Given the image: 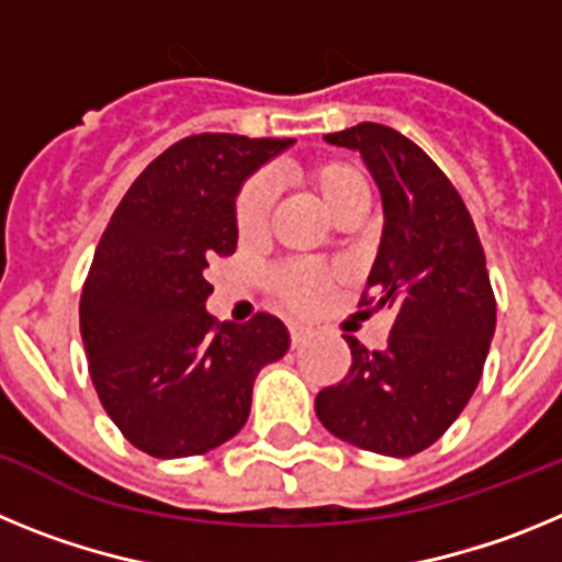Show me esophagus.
Here are the masks:
<instances>
[{"mask_svg":"<svg viewBox=\"0 0 562 562\" xmlns=\"http://www.w3.org/2000/svg\"><path fill=\"white\" fill-rule=\"evenodd\" d=\"M312 329L310 326H290V340H292V349H297V346H304L306 340H310Z\"/></svg>","mask_w":562,"mask_h":562,"instance_id":"esophagus-1","label":"esophagus"}]
</instances>
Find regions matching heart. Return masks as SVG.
<instances>
[{
    "label": "heart",
    "instance_id": "obj_1",
    "mask_svg": "<svg viewBox=\"0 0 562 562\" xmlns=\"http://www.w3.org/2000/svg\"><path fill=\"white\" fill-rule=\"evenodd\" d=\"M301 180L317 193L331 216H340L346 207L369 200V182L355 166L340 160H326L306 166ZM276 186L267 173H258L241 188L236 202V231L241 238H258L270 222ZM331 290V272L321 265H290L276 276V292L290 310L312 312L324 304Z\"/></svg>",
    "mask_w": 562,
    "mask_h": 562
}]
</instances>
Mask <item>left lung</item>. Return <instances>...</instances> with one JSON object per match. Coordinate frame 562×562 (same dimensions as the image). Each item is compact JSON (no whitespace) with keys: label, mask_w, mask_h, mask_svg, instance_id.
<instances>
[{"label":"left lung","mask_w":562,"mask_h":562,"mask_svg":"<svg viewBox=\"0 0 562 562\" xmlns=\"http://www.w3.org/2000/svg\"><path fill=\"white\" fill-rule=\"evenodd\" d=\"M360 151L382 196V236L362 304L394 312L389 346L346 337V380L317 394L324 428L355 448L405 459L464 411L495 335L484 247L459 191L428 154L380 123L326 134Z\"/></svg>","instance_id":"obj_1"}]
</instances>
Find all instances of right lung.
Returning <instances> with one entry per match:
<instances>
[{
	"label": "right lung",
	"mask_w": 562,
	"mask_h": 562,
	"mask_svg": "<svg viewBox=\"0 0 562 562\" xmlns=\"http://www.w3.org/2000/svg\"><path fill=\"white\" fill-rule=\"evenodd\" d=\"M295 140L193 134L148 162L101 236L81 337L109 419L154 459L220 448L245 428L252 382L290 349L278 317L216 324L207 265L236 250V196Z\"/></svg>",
	"instance_id": "right-lung-1"
}]
</instances>
